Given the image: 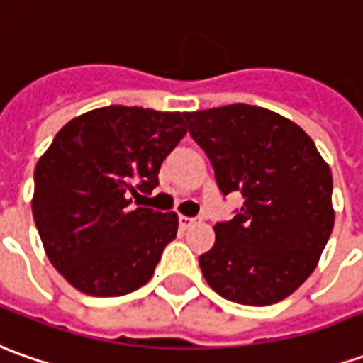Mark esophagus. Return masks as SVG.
<instances>
[{
  "label": "esophagus",
  "instance_id": "esophagus-1",
  "mask_svg": "<svg viewBox=\"0 0 363 363\" xmlns=\"http://www.w3.org/2000/svg\"><path fill=\"white\" fill-rule=\"evenodd\" d=\"M201 223V218H191V216H179V224H181L182 230H189V228H192L194 224Z\"/></svg>",
  "mask_w": 363,
  "mask_h": 363
}]
</instances>
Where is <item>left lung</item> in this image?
<instances>
[{"label": "left lung", "instance_id": "8db88e82", "mask_svg": "<svg viewBox=\"0 0 363 363\" xmlns=\"http://www.w3.org/2000/svg\"><path fill=\"white\" fill-rule=\"evenodd\" d=\"M184 119L220 192L244 196L233 220L214 226L213 248L199 256L204 280L236 304L284 300L314 272L334 228L328 162L304 129L264 107L234 103Z\"/></svg>", "mask_w": 363, "mask_h": 363}]
</instances>
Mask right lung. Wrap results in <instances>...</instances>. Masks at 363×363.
<instances>
[{
    "instance_id": "right-lung-1",
    "label": "right lung",
    "mask_w": 363,
    "mask_h": 363,
    "mask_svg": "<svg viewBox=\"0 0 363 363\" xmlns=\"http://www.w3.org/2000/svg\"><path fill=\"white\" fill-rule=\"evenodd\" d=\"M184 135V113L111 105L69 121L39 157L33 220L49 262L79 292L123 296L152 278L179 216L130 202L159 184Z\"/></svg>"
}]
</instances>
